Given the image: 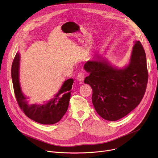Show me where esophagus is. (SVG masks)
Masks as SVG:
<instances>
[{
	"label": "esophagus",
	"mask_w": 158,
	"mask_h": 158,
	"mask_svg": "<svg viewBox=\"0 0 158 158\" xmlns=\"http://www.w3.org/2000/svg\"><path fill=\"white\" fill-rule=\"evenodd\" d=\"M85 79V73L82 72H80L77 74V80L79 81L80 83H82Z\"/></svg>",
	"instance_id": "1"
}]
</instances>
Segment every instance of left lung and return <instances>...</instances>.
<instances>
[{
	"mask_svg": "<svg viewBox=\"0 0 158 158\" xmlns=\"http://www.w3.org/2000/svg\"><path fill=\"white\" fill-rule=\"evenodd\" d=\"M89 73L85 79L93 89L92 103L102 118L116 121L129 114L142 101L148 82L144 48L139 41L132 48L129 63L123 69L113 66L97 54L84 65Z\"/></svg>",
	"mask_w": 158,
	"mask_h": 158,
	"instance_id": "1",
	"label": "left lung"
}]
</instances>
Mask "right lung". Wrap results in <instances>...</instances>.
I'll return each mask as SVG.
<instances>
[{"label":"right lung","instance_id":"add662e5","mask_svg":"<svg viewBox=\"0 0 158 158\" xmlns=\"http://www.w3.org/2000/svg\"><path fill=\"white\" fill-rule=\"evenodd\" d=\"M20 55L16 53L12 64L11 77L16 101L28 118L38 123L51 125L59 122L68 110L73 79L64 82L61 88L52 98L44 103H32L22 92L19 82Z\"/></svg>","mask_w":158,"mask_h":158}]
</instances>
